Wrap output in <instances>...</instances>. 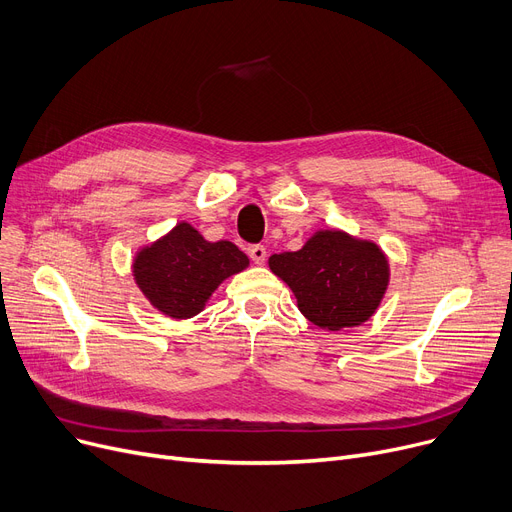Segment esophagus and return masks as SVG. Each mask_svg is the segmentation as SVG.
<instances>
[{
  "mask_svg": "<svg viewBox=\"0 0 512 512\" xmlns=\"http://www.w3.org/2000/svg\"><path fill=\"white\" fill-rule=\"evenodd\" d=\"M249 257L253 259V263L261 265V263H265L267 251H265V247H263V245H251V247H249Z\"/></svg>",
  "mask_w": 512,
  "mask_h": 512,
  "instance_id": "1",
  "label": "esophagus"
}]
</instances>
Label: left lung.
Segmentation results:
<instances>
[{"instance_id":"left-lung-1","label":"left lung","mask_w":512,"mask_h":512,"mask_svg":"<svg viewBox=\"0 0 512 512\" xmlns=\"http://www.w3.org/2000/svg\"><path fill=\"white\" fill-rule=\"evenodd\" d=\"M270 270L290 286L311 324L330 332L361 326L390 282L384 251L342 230H317L303 249L272 255Z\"/></svg>"}]
</instances>
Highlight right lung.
Here are the masks:
<instances>
[{
    "mask_svg": "<svg viewBox=\"0 0 512 512\" xmlns=\"http://www.w3.org/2000/svg\"><path fill=\"white\" fill-rule=\"evenodd\" d=\"M249 267V257L230 240L209 242L188 222L143 247L132 263V276L145 299L172 319H188L226 278Z\"/></svg>",
    "mask_w": 512,
    "mask_h": 512,
    "instance_id": "add662e5",
    "label": "right lung"
}]
</instances>
